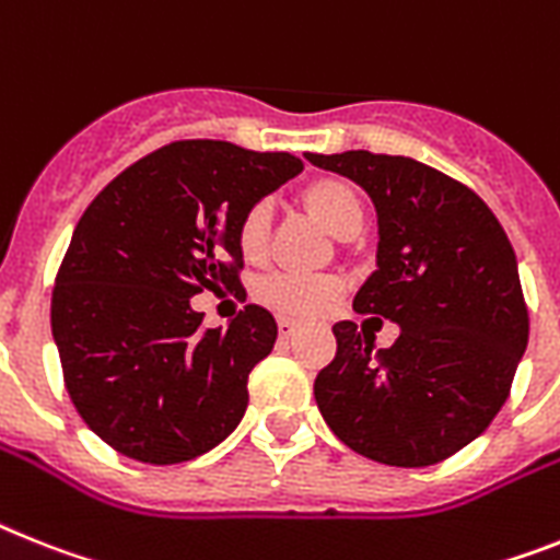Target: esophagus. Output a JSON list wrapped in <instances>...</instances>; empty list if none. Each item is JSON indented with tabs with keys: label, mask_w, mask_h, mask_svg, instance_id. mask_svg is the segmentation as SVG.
<instances>
[{
	"label": "esophagus",
	"mask_w": 560,
	"mask_h": 560,
	"mask_svg": "<svg viewBox=\"0 0 560 560\" xmlns=\"http://www.w3.org/2000/svg\"><path fill=\"white\" fill-rule=\"evenodd\" d=\"M295 330H299V322H293V318H279V336L281 338L295 336Z\"/></svg>",
	"instance_id": "obj_1"
}]
</instances>
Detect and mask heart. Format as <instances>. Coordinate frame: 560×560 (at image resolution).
I'll return each instance as SVG.
<instances>
[{"label":"heart","mask_w":560,"mask_h":560,"mask_svg":"<svg viewBox=\"0 0 560 560\" xmlns=\"http://www.w3.org/2000/svg\"><path fill=\"white\" fill-rule=\"evenodd\" d=\"M302 201L304 208L336 236H350L364 224L359 192L345 178H318L304 187ZM267 236H270V208L265 201H258L238 222V247H242L244 258L258 261L265 256ZM341 290H345V281L332 272L279 270L261 279L256 295L258 302H265L281 316L313 318L330 307L341 295Z\"/></svg>","instance_id":"heart-1"}]
</instances>
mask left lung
<instances>
[{"label": "left lung", "mask_w": 560, "mask_h": 560, "mask_svg": "<svg viewBox=\"0 0 560 560\" xmlns=\"http://www.w3.org/2000/svg\"><path fill=\"white\" fill-rule=\"evenodd\" d=\"M368 192L378 219L375 270L352 307L398 324L387 350L352 322L316 375L324 421L352 453L430 467L476 441L510 396L527 350L518 261L492 210L462 182L407 156L307 153Z\"/></svg>", "instance_id": "left-lung-1"}]
</instances>
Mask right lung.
Segmentation results:
<instances>
[{
	"label": "right lung",
	"instance_id": "1",
	"mask_svg": "<svg viewBox=\"0 0 560 560\" xmlns=\"http://www.w3.org/2000/svg\"><path fill=\"white\" fill-rule=\"evenodd\" d=\"M302 173L290 153L192 139L159 148L113 178L79 219L50 302L65 387L116 453L182 464L236 430L247 375L279 327L247 304L201 330V290L238 284V222Z\"/></svg>",
	"mask_w": 560,
	"mask_h": 560
}]
</instances>
